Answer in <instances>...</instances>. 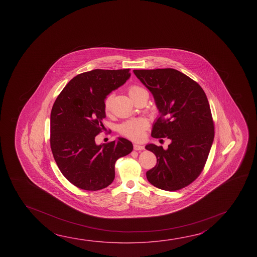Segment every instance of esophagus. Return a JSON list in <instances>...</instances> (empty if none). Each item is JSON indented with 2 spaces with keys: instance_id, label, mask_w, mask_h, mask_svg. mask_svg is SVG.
I'll return each mask as SVG.
<instances>
[{
  "instance_id": "esophagus-1",
  "label": "esophagus",
  "mask_w": 257,
  "mask_h": 257,
  "mask_svg": "<svg viewBox=\"0 0 257 257\" xmlns=\"http://www.w3.org/2000/svg\"><path fill=\"white\" fill-rule=\"evenodd\" d=\"M134 149H135V151H143V150H144V146L135 143V144H134Z\"/></svg>"
}]
</instances>
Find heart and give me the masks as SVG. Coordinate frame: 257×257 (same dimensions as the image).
Masks as SVG:
<instances>
[{"label":"heart","instance_id":"heart-1","mask_svg":"<svg viewBox=\"0 0 257 257\" xmlns=\"http://www.w3.org/2000/svg\"><path fill=\"white\" fill-rule=\"evenodd\" d=\"M145 91L144 88L139 86H131L128 89V93L132 99H134L137 95H139L140 93ZM114 95L109 94L108 96H106L104 101V109L105 113H108L110 111V106H111V102L113 99ZM149 127V122L147 120L140 118V119H133V120H128L125 122L121 123L118 127V132L120 133V135L122 136L129 138V139L135 140V141H140L143 139L144 135H145V131L147 130Z\"/></svg>","mask_w":257,"mask_h":257}]
</instances>
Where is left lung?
<instances>
[{"instance_id": "left-lung-1", "label": "left lung", "mask_w": 257, "mask_h": 257, "mask_svg": "<svg viewBox=\"0 0 257 257\" xmlns=\"http://www.w3.org/2000/svg\"><path fill=\"white\" fill-rule=\"evenodd\" d=\"M152 92L160 117L152 127L153 138H168L169 148L148 144L157 164L146 173L148 181L160 189L177 191L202 173L214 139V123L202 87L171 69L134 70Z\"/></svg>"}]
</instances>
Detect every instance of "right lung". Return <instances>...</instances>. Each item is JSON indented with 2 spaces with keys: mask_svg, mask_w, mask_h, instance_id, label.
Wrapping results in <instances>:
<instances>
[{
  "mask_svg": "<svg viewBox=\"0 0 257 257\" xmlns=\"http://www.w3.org/2000/svg\"><path fill=\"white\" fill-rule=\"evenodd\" d=\"M130 69H96L75 76L55 99L50 145L60 171L80 189L97 191L114 181L115 161L133 151L124 138L97 145L106 96L130 78Z\"/></svg>",
  "mask_w": 257,
  "mask_h": 257,
  "instance_id": "obj_1",
  "label": "right lung"
}]
</instances>
